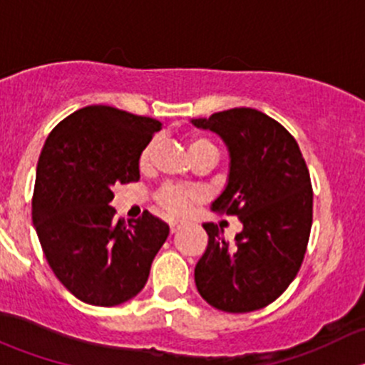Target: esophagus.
I'll list each match as a JSON object with an SVG mask.
<instances>
[{"label": "esophagus", "instance_id": "obj_1", "mask_svg": "<svg viewBox=\"0 0 365 365\" xmlns=\"http://www.w3.org/2000/svg\"><path fill=\"white\" fill-rule=\"evenodd\" d=\"M183 226H185V224L178 222V220H173V222H169V230H171V235L178 233V230H182Z\"/></svg>", "mask_w": 365, "mask_h": 365}]
</instances>
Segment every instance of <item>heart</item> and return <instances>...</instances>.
Here are the masks:
<instances>
[{"instance_id":"heart-1","label":"heart","mask_w":365,"mask_h":365,"mask_svg":"<svg viewBox=\"0 0 365 365\" xmlns=\"http://www.w3.org/2000/svg\"><path fill=\"white\" fill-rule=\"evenodd\" d=\"M189 150L192 159H197V157L205 155H215L219 157V150L213 145V141H210L208 138H203V135H194L189 141ZM153 153V145H148L141 152V157H139V164L145 168L148 165L150 159H152ZM200 200V192L196 189H190V187L185 185H176V183H165L162 185L155 194L157 205L164 210L165 213L173 217H182L185 213L190 212L192 205Z\"/></svg>"}]
</instances>
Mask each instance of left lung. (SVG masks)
<instances>
[{"instance_id":"8db88e82","label":"left lung","mask_w":365,"mask_h":365,"mask_svg":"<svg viewBox=\"0 0 365 365\" xmlns=\"http://www.w3.org/2000/svg\"><path fill=\"white\" fill-rule=\"evenodd\" d=\"M192 123L219 134L230 150V180L212 210L244 224L235 245L219 237L215 224H203L208 247L194 270L197 292L220 311H257L286 292L307 251V164L295 138L257 109H227Z\"/></svg>"}]
</instances>
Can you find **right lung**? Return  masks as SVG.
I'll list each match as a JSON object with an SVG mask.
<instances>
[{
  "label": "right lung",
  "mask_w": 365,
  "mask_h": 365,
  "mask_svg": "<svg viewBox=\"0 0 365 365\" xmlns=\"http://www.w3.org/2000/svg\"><path fill=\"white\" fill-rule=\"evenodd\" d=\"M160 121L86 106L53 128L40 153L31 215L61 284L79 300L113 307L145 288L169 235L159 217L116 220L113 187L139 180V157Z\"/></svg>",
  "instance_id": "obj_1"
}]
</instances>
